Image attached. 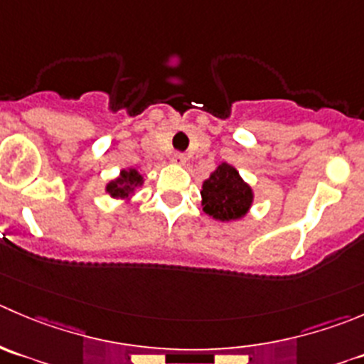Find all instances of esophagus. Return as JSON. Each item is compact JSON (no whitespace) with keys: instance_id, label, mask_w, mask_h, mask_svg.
Here are the masks:
<instances>
[{"instance_id":"esophagus-1","label":"esophagus","mask_w":364,"mask_h":364,"mask_svg":"<svg viewBox=\"0 0 364 364\" xmlns=\"http://www.w3.org/2000/svg\"><path fill=\"white\" fill-rule=\"evenodd\" d=\"M172 164H178V165H185L186 164V156L183 153H174L171 156Z\"/></svg>"}]
</instances>
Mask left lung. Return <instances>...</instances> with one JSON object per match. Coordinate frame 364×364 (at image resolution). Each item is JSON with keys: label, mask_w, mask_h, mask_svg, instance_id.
Wrapping results in <instances>:
<instances>
[{"label": "left lung", "mask_w": 364, "mask_h": 364, "mask_svg": "<svg viewBox=\"0 0 364 364\" xmlns=\"http://www.w3.org/2000/svg\"><path fill=\"white\" fill-rule=\"evenodd\" d=\"M203 210L217 220L228 222L243 217L252 204V190L231 165H218L203 183Z\"/></svg>", "instance_id": "1"}]
</instances>
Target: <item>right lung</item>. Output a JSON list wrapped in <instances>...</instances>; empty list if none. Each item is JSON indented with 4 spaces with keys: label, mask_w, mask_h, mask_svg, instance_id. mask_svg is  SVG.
I'll return each mask as SVG.
<instances>
[{
    "label": "right lung",
    "mask_w": 364,
    "mask_h": 364,
    "mask_svg": "<svg viewBox=\"0 0 364 364\" xmlns=\"http://www.w3.org/2000/svg\"><path fill=\"white\" fill-rule=\"evenodd\" d=\"M140 183H142V176H140L135 168H129V171L121 172V178L108 183L107 192L110 193L112 197H128L129 193H133L135 186H139Z\"/></svg>",
    "instance_id": "add662e5"
}]
</instances>
